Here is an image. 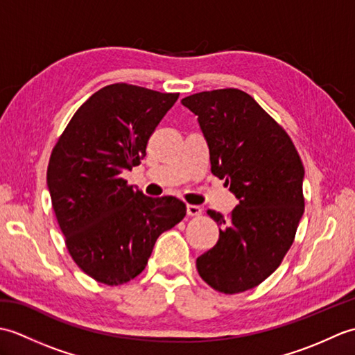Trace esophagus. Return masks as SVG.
<instances>
[{
  "instance_id": "esophagus-1",
  "label": "esophagus",
  "mask_w": 355,
  "mask_h": 355,
  "mask_svg": "<svg viewBox=\"0 0 355 355\" xmlns=\"http://www.w3.org/2000/svg\"><path fill=\"white\" fill-rule=\"evenodd\" d=\"M186 210H187V215H189V216H200L202 214V207L195 206V205H187Z\"/></svg>"
}]
</instances>
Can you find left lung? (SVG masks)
<instances>
[{"label": "left lung", "instance_id": "left-lung-1", "mask_svg": "<svg viewBox=\"0 0 355 355\" xmlns=\"http://www.w3.org/2000/svg\"><path fill=\"white\" fill-rule=\"evenodd\" d=\"M182 103L198 117L212 173L239 200L229 218L207 210L220 238L197 259V270L216 291L250 290L293 244L305 207L304 164L288 134L241 89L202 92Z\"/></svg>", "mask_w": 355, "mask_h": 355}]
</instances>
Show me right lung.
I'll return each mask as SVG.
<instances>
[{
    "instance_id": "add662e5",
    "label": "right lung",
    "mask_w": 355,
    "mask_h": 355,
    "mask_svg": "<svg viewBox=\"0 0 355 355\" xmlns=\"http://www.w3.org/2000/svg\"><path fill=\"white\" fill-rule=\"evenodd\" d=\"M178 93L112 84L74 112L53 148L47 186L59 227L82 271L107 285L145 270L157 238L186 215L173 197L150 198L120 177L146 155Z\"/></svg>"
}]
</instances>
